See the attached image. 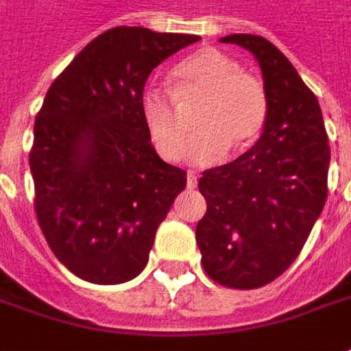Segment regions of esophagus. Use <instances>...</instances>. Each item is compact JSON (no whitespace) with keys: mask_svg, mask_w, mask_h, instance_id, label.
I'll return each instance as SVG.
<instances>
[{"mask_svg":"<svg viewBox=\"0 0 351 351\" xmlns=\"http://www.w3.org/2000/svg\"><path fill=\"white\" fill-rule=\"evenodd\" d=\"M186 186H188L190 190H194L195 186H197V176H195V173H188V175H186Z\"/></svg>","mask_w":351,"mask_h":351,"instance_id":"1","label":"esophagus"}]
</instances>
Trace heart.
Instances as JSON below:
<instances>
[{
    "mask_svg": "<svg viewBox=\"0 0 351 351\" xmlns=\"http://www.w3.org/2000/svg\"><path fill=\"white\" fill-rule=\"evenodd\" d=\"M173 92L147 88L140 97V113L157 154L167 161L182 156L186 126L178 104L204 99L195 115L199 128L186 144L184 156L197 167L221 161L228 145L242 149L261 134L269 101L263 84L242 73V66L215 47L186 57L173 71Z\"/></svg>",
    "mask_w": 351,
    "mask_h": 351,
    "instance_id": "1",
    "label": "heart"
}]
</instances>
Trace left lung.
I'll return each mask as SVG.
<instances>
[{"mask_svg":"<svg viewBox=\"0 0 351 351\" xmlns=\"http://www.w3.org/2000/svg\"><path fill=\"white\" fill-rule=\"evenodd\" d=\"M256 57L269 111L245 154L199 178L207 211L195 242L209 278L228 288H259L294 263L326 202L330 149L315 94L269 40L230 34Z\"/></svg>","mask_w":351,"mask_h":351,"instance_id":"obj_1","label":"left lung"}]
</instances>
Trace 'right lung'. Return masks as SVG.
<instances>
[{"label": "right lung", "mask_w": 351, "mask_h": 351, "mask_svg": "<svg viewBox=\"0 0 351 351\" xmlns=\"http://www.w3.org/2000/svg\"><path fill=\"white\" fill-rule=\"evenodd\" d=\"M199 36L117 26L94 38L45 94L30 173L51 252L82 280L121 285L149 259L186 173L157 156L140 97L147 76Z\"/></svg>", "instance_id": "obj_1"}]
</instances>
